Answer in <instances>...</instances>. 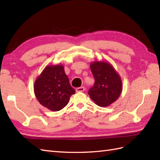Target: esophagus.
<instances>
[{
	"mask_svg": "<svg viewBox=\"0 0 160 160\" xmlns=\"http://www.w3.org/2000/svg\"><path fill=\"white\" fill-rule=\"evenodd\" d=\"M76 92H83V91H84V87H78V88H76Z\"/></svg>",
	"mask_w": 160,
	"mask_h": 160,
	"instance_id": "esophagus-1",
	"label": "esophagus"
}]
</instances>
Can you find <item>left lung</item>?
I'll list each match as a JSON object with an SVG mask.
<instances>
[{
    "mask_svg": "<svg viewBox=\"0 0 160 160\" xmlns=\"http://www.w3.org/2000/svg\"><path fill=\"white\" fill-rule=\"evenodd\" d=\"M95 84L89 89L90 98L99 107H108L116 101L122 93L121 77L112 64L104 61L91 62Z\"/></svg>",
    "mask_w": 160,
    "mask_h": 160,
    "instance_id": "left-lung-1",
    "label": "left lung"
}]
</instances>
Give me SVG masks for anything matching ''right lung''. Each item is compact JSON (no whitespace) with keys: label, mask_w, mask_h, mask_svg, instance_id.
Wrapping results in <instances>:
<instances>
[{"label":"right lung","mask_w":160,"mask_h":160,"mask_svg":"<svg viewBox=\"0 0 160 160\" xmlns=\"http://www.w3.org/2000/svg\"><path fill=\"white\" fill-rule=\"evenodd\" d=\"M33 90L40 104L52 111L62 109L76 93L62 64L46 66L36 79Z\"/></svg>","instance_id":"obj_1"}]
</instances>
